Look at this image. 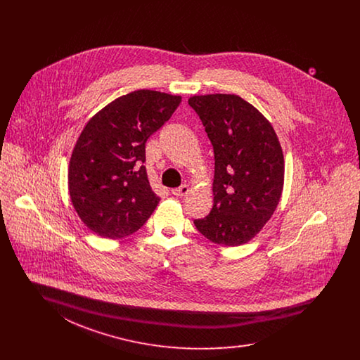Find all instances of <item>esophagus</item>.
<instances>
[{"mask_svg": "<svg viewBox=\"0 0 360 360\" xmlns=\"http://www.w3.org/2000/svg\"><path fill=\"white\" fill-rule=\"evenodd\" d=\"M188 191H190V188H188V185H182L181 188H174L172 190V194L175 195V197H184V195H186Z\"/></svg>", "mask_w": 360, "mask_h": 360, "instance_id": "esophagus-1", "label": "esophagus"}]
</instances>
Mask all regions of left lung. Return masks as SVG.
Instances as JSON below:
<instances>
[{"instance_id":"8db88e82","label":"left lung","mask_w":360,"mask_h":360,"mask_svg":"<svg viewBox=\"0 0 360 360\" xmlns=\"http://www.w3.org/2000/svg\"><path fill=\"white\" fill-rule=\"evenodd\" d=\"M214 153L213 207L194 220L214 244L236 247L254 239L279 204L285 160L271 122L236 94L193 96Z\"/></svg>"}]
</instances>
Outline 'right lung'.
Segmentation results:
<instances>
[{"instance_id":"obj_1","label":"right lung","mask_w":360,"mask_h":360,"mask_svg":"<svg viewBox=\"0 0 360 360\" xmlns=\"http://www.w3.org/2000/svg\"><path fill=\"white\" fill-rule=\"evenodd\" d=\"M181 101V96L143 89L87 121L70 158L69 193L82 223L98 236L132 235L153 214L160 198L143 166L146 143Z\"/></svg>"}]
</instances>
